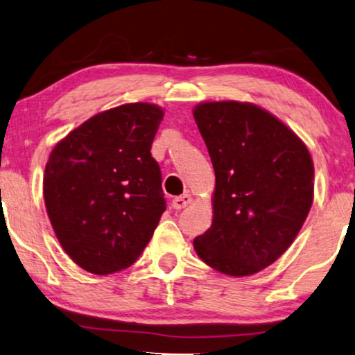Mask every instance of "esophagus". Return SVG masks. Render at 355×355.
I'll return each instance as SVG.
<instances>
[{"mask_svg": "<svg viewBox=\"0 0 355 355\" xmlns=\"http://www.w3.org/2000/svg\"><path fill=\"white\" fill-rule=\"evenodd\" d=\"M192 203V196L189 193H184V196H179L173 200V208L174 210H182V208L189 207Z\"/></svg>", "mask_w": 355, "mask_h": 355, "instance_id": "1", "label": "esophagus"}]
</instances>
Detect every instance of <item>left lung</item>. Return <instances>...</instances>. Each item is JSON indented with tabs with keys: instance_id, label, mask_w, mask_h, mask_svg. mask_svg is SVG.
Returning a JSON list of instances; mask_svg holds the SVG:
<instances>
[{
	"instance_id": "8db88e82",
	"label": "left lung",
	"mask_w": 355,
	"mask_h": 355,
	"mask_svg": "<svg viewBox=\"0 0 355 355\" xmlns=\"http://www.w3.org/2000/svg\"><path fill=\"white\" fill-rule=\"evenodd\" d=\"M215 169L211 226L197 255L227 276H250L279 259L313 202V162L283 121L247 101H203L192 110Z\"/></svg>"
}]
</instances>
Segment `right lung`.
Segmentation results:
<instances>
[{
    "label": "right lung",
    "instance_id": "1",
    "mask_svg": "<svg viewBox=\"0 0 355 355\" xmlns=\"http://www.w3.org/2000/svg\"><path fill=\"white\" fill-rule=\"evenodd\" d=\"M164 110L125 103L92 116L55 145L43 198L60 244L80 268H128L152 239L166 203L150 148Z\"/></svg>",
    "mask_w": 355,
    "mask_h": 355
}]
</instances>
